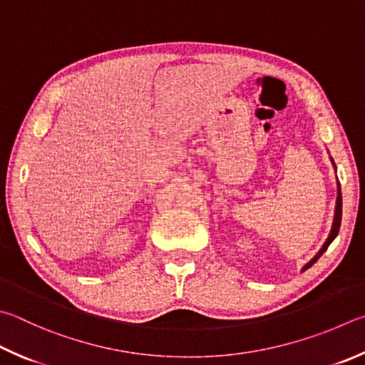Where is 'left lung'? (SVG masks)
Returning a JSON list of instances; mask_svg holds the SVG:
<instances>
[{"instance_id":"obj_1","label":"left lung","mask_w":365,"mask_h":365,"mask_svg":"<svg viewBox=\"0 0 365 365\" xmlns=\"http://www.w3.org/2000/svg\"><path fill=\"white\" fill-rule=\"evenodd\" d=\"M330 160H332V158H330ZM332 163H334V160H332ZM340 225H341V190H340V183H339V195H336V204H335V215H334L332 230H330V235H329V237L326 240V242H324V246L319 249V252H317V254L313 258H311V260L307 264H304V267L302 268V271L308 269L309 267H313V264L317 262V258H319L324 254V252L327 250V247L330 246V242H332L335 237H336V235H339Z\"/></svg>"}]
</instances>
